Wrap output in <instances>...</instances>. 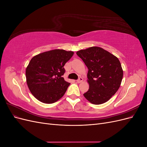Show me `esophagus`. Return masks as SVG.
<instances>
[{
    "instance_id": "34e87169",
    "label": "esophagus",
    "mask_w": 147,
    "mask_h": 147,
    "mask_svg": "<svg viewBox=\"0 0 147 147\" xmlns=\"http://www.w3.org/2000/svg\"><path fill=\"white\" fill-rule=\"evenodd\" d=\"M83 78H82V77H80V78L77 80V83H82V82H83Z\"/></svg>"
}]
</instances>
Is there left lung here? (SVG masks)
I'll return each mask as SVG.
<instances>
[{
	"label": "left lung",
	"mask_w": 147,
	"mask_h": 147,
	"mask_svg": "<svg viewBox=\"0 0 147 147\" xmlns=\"http://www.w3.org/2000/svg\"><path fill=\"white\" fill-rule=\"evenodd\" d=\"M77 55L87 66L88 91L84 97L92 104L107 102L121 85L123 70L118 57L99 47L78 51Z\"/></svg>",
	"instance_id": "1"
}]
</instances>
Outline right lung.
<instances>
[{
    "label": "right lung",
    "instance_id": "right-lung-1",
    "mask_svg": "<svg viewBox=\"0 0 147 147\" xmlns=\"http://www.w3.org/2000/svg\"><path fill=\"white\" fill-rule=\"evenodd\" d=\"M74 54L61 49L34 56L26 69V83L32 95L45 104H52L63 97L70 85L62 76L64 66Z\"/></svg>",
    "mask_w": 147,
    "mask_h": 147
}]
</instances>
